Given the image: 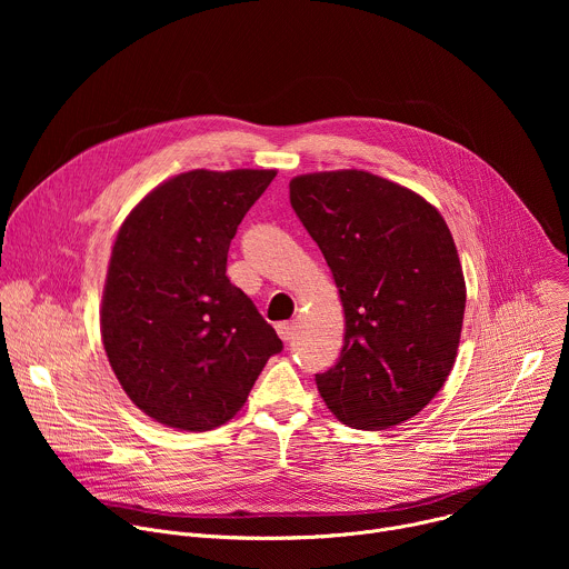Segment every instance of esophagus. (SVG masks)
<instances>
[{
  "mask_svg": "<svg viewBox=\"0 0 569 569\" xmlns=\"http://www.w3.org/2000/svg\"><path fill=\"white\" fill-rule=\"evenodd\" d=\"M277 333H279V338L283 342H290L295 338V333H297V327H295L292 321H281V323H277Z\"/></svg>",
  "mask_w": 569,
  "mask_h": 569,
  "instance_id": "obj_1",
  "label": "esophagus"
}]
</instances>
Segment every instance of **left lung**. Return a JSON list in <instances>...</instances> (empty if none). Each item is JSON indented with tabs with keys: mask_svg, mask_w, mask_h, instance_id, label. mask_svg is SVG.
I'll return each instance as SVG.
<instances>
[{
	"mask_svg": "<svg viewBox=\"0 0 569 569\" xmlns=\"http://www.w3.org/2000/svg\"><path fill=\"white\" fill-rule=\"evenodd\" d=\"M290 204L345 306L340 360L315 373L323 402L358 430L417 417L455 365L466 308L446 220L415 191L367 171L299 176Z\"/></svg>",
	"mask_w": 569,
	"mask_h": 569,
	"instance_id": "left-lung-1",
	"label": "left lung"
}]
</instances>
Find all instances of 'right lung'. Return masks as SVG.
Instances as JSON below:
<instances>
[{
	"label": "right lung",
	"mask_w": 569,
	"mask_h": 569,
	"mask_svg": "<svg viewBox=\"0 0 569 569\" xmlns=\"http://www.w3.org/2000/svg\"><path fill=\"white\" fill-rule=\"evenodd\" d=\"M277 171H189L150 191L119 229L101 336L123 391L150 419L204 432L248 400L283 342L227 279L240 220Z\"/></svg>",
	"instance_id": "obj_1"
}]
</instances>
